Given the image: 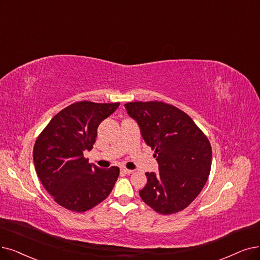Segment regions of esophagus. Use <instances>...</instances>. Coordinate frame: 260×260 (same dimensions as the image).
I'll list each match as a JSON object with an SVG mask.
<instances>
[{
    "mask_svg": "<svg viewBox=\"0 0 260 260\" xmlns=\"http://www.w3.org/2000/svg\"><path fill=\"white\" fill-rule=\"evenodd\" d=\"M120 171H121L122 173H124V174H127V175H130V174L133 173L132 170H128V169H126V168H121Z\"/></svg>",
    "mask_w": 260,
    "mask_h": 260,
    "instance_id": "1",
    "label": "esophagus"
}]
</instances>
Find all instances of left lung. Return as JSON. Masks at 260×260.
I'll use <instances>...</instances> for the list:
<instances>
[{"instance_id":"left-lung-1","label":"left lung","mask_w":260,"mask_h":260,"mask_svg":"<svg viewBox=\"0 0 260 260\" xmlns=\"http://www.w3.org/2000/svg\"><path fill=\"white\" fill-rule=\"evenodd\" d=\"M129 116L154 150L159 173H146L140 191L144 203L161 214L186 208L201 193L211 170L209 140L183 111L162 101L128 102Z\"/></svg>"}]
</instances>
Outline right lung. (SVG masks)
I'll use <instances>...</instances> for the list:
<instances>
[{"label": "right lung", "instance_id": "right-lung-1", "mask_svg": "<svg viewBox=\"0 0 260 260\" xmlns=\"http://www.w3.org/2000/svg\"><path fill=\"white\" fill-rule=\"evenodd\" d=\"M119 107L116 103L79 101L58 112L37 138L33 159L39 180L64 208L84 212L105 201L119 169H100L83 152L91 150L100 122Z\"/></svg>", "mask_w": 260, "mask_h": 260}]
</instances>
